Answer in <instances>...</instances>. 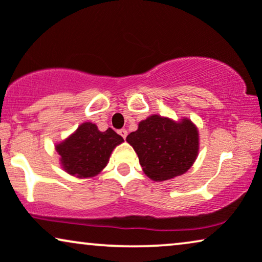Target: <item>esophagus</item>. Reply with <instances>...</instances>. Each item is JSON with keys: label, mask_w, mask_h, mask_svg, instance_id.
<instances>
[{"label": "esophagus", "mask_w": 262, "mask_h": 262, "mask_svg": "<svg viewBox=\"0 0 262 262\" xmlns=\"http://www.w3.org/2000/svg\"><path fill=\"white\" fill-rule=\"evenodd\" d=\"M118 134H120L123 139H125V138H127V135H128V132L125 130V129H120V130H118Z\"/></svg>", "instance_id": "34e87169"}]
</instances>
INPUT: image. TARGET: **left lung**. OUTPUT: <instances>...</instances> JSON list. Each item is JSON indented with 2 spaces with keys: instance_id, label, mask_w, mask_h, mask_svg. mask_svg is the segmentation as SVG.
I'll return each instance as SVG.
<instances>
[{
  "instance_id": "1",
  "label": "left lung",
  "mask_w": 262,
  "mask_h": 262,
  "mask_svg": "<svg viewBox=\"0 0 262 262\" xmlns=\"http://www.w3.org/2000/svg\"><path fill=\"white\" fill-rule=\"evenodd\" d=\"M145 175L153 181L171 180L190 169L199 153V130L189 118L171 120L151 115L128 135Z\"/></svg>"
}]
</instances>
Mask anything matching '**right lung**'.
<instances>
[{"mask_svg":"<svg viewBox=\"0 0 262 262\" xmlns=\"http://www.w3.org/2000/svg\"><path fill=\"white\" fill-rule=\"evenodd\" d=\"M123 141L111 128L100 132L97 124L83 122L68 138L56 144L55 149L66 172L78 179H90L102 172L111 153Z\"/></svg>","mask_w":262,"mask_h":262,"instance_id":"right-lung-1","label":"right lung"}]
</instances>
